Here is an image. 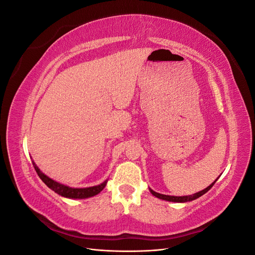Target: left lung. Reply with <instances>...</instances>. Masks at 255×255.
<instances>
[{"instance_id":"left-lung-1","label":"left lung","mask_w":255,"mask_h":255,"mask_svg":"<svg viewBox=\"0 0 255 255\" xmlns=\"http://www.w3.org/2000/svg\"><path fill=\"white\" fill-rule=\"evenodd\" d=\"M218 180V179H217ZM216 180V181H217ZM216 181L215 182H213L210 186H207L205 189H203V190H201V191H199V192H196V194H194V195H189V196H183V197H174V196H166V195H161V194H158V192H155L154 190H152V189H150V191H151V194L153 195V196H155L156 198H158V199H161V200H166V201H170V202H189V201H192V200H196V199H198L199 197H201V196H203L205 192H207L208 190H210L213 186H214V184L216 183Z\"/></svg>"}]
</instances>
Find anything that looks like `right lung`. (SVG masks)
Wrapping results in <instances>:
<instances>
[{
    "label": "right lung",
    "instance_id": "right-lung-1",
    "mask_svg": "<svg viewBox=\"0 0 255 255\" xmlns=\"http://www.w3.org/2000/svg\"><path fill=\"white\" fill-rule=\"evenodd\" d=\"M33 166L35 168L37 174L39 175V177L42 180V182L47 185L49 188L55 191L56 194H58L59 196H63L65 198L85 199V198L94 197V196L98 195L99 192H101L103 190V188L106 186V183H107V180H106L102 184L97 185V186L87 187V188H72V187L66 186V185H64V184H60L56 181L50 179L49 176H47L40 171V169L36 166L34 161H33Z\"/></svg>",
    "mask_w": 255,
    "mask_h": 255
}]
</instances>
